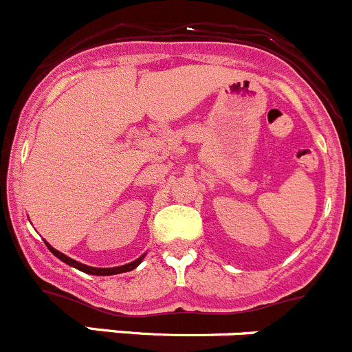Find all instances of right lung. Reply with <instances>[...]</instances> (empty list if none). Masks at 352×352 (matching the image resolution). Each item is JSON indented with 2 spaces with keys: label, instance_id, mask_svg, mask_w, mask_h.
<instances>
[{
  "label": "right lung",
  "instance_id": "right-lung-1",
  "mask_svg": "<svg viewBox=\"0 0 352 352\" xmlns=\"http://www.w3.org/2000/svg\"><path fill=\"white\" fill-rule=\"evenodd\" d=\"M46 245H47V248H50L51 252H53V255H56L59 260H63V262H65V263H68V265L75 267V269L82 270V272H85V274H92V276H114V274H123V272H130V270H133L135 267H137L138 263L142 262V258H144V256H145V255H142L140 258H137V260H135V262H131V263H126V265H121V267H113V269H96V267L83 265V263H80V262H76V260L69 258V256L63 255L61 252H58V250H54L53 246L50 245V243H46Z\"/></svg>",
  "mask_w": 352,
  "mask_h": 352
}]
</instances>
